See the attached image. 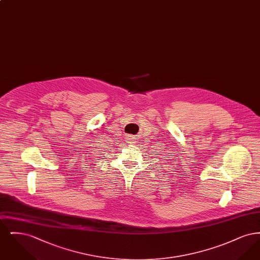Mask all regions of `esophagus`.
I'll list each match as a JSON object with an SVG mask.
<instances>
[{"label": "esophagus", "mask_w": 260, "mask_h": 260, "mask_svg": "<svg viewBox=\"0 0 260 260\" xmlns=\"http://www.w3.org/2000/svg\"><path fill=\"white\" fill-rule=\"evenodd\" d=\"M125 140H126V142L127 143H131V144H133V143H135V138L133 137V136H126V138H125Z\"/></svg>", "instance_id": "1"}]
</instances>
